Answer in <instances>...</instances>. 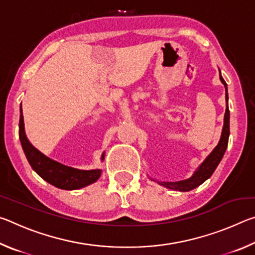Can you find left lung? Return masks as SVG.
<instances>
[{
    "label": "left lung",
    "instance_id": "left-lung-1",
    "mask_svg": "<svg viewBox=\"0 0 255 255\" xmlns=\"http://www.w3.org/2000/svg\"><path fill=\"white\" fill-rule=\"evenodd\" d=\"M219 79H221L222 83L225 86V99H226V111L225 116H224V126L221 135V139H219L218 144L216 145V147L211 150V153L207 156L204 162H202L198 169L193 172V174L190 176L189 179L181 180V181H174V182H169V181H157L155 179L150 178L152 181H155L158 184L163 185L167 189L175 190V191H190V190L199 187L200 184L205 182L207 179H209L213 175L216 167L218 166V164L221 163L224 154L226 152L227 145H228V137H230V109H228V94H227V84L224 81L223 76L219 71Z\"/></svg>",
    "mask_w": 255,
    "mask_h": 255
}]
</instances>
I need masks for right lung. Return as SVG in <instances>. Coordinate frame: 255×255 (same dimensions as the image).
I'll use <instances>...</instances> for the list:
<instances>
[{"instance_id":"right-lung-1","label":"right lung","mask_w":255,"mask_h":255,"mask_svg":"<svg viewBox=\"0 0 255 255\" xmlns=\"http://www.w3.org/2000/svg\"><path fill=\"white\" fill-rule=\"evenodd\" d=\"M19 138L22 145L25 157L31 165L32 170L54 187L63 190H77L92 184L100 178L101 169L80 170L75 167L64 165L55 159L46 156L30 143L24 130V122L22 108L20 106L19 120ZM105 159V152L101 155V161Z\"/></svg>"}]
</instances>
